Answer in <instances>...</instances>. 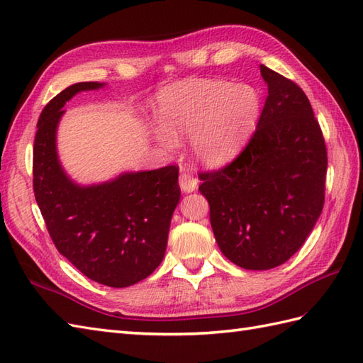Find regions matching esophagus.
I'll return each mask as SVG.
<instances>
[{
    "label": "esophagus",
    "instance_id": "34e87169",
    "mask_svg": "<svg viewBox=\"0 0 363 363\" xmlns=\"http://www.w3.org/2000/svg\"><path fill=\"white\" fill-rule=\"evenodd\" d=\"M179 187H181L182 191L190 193L193 190H196L198 179L193 174H190V173H181V176H179Z\"/></svg>",
    "mask_w": 363,
    "mask_h": 363
}]
</instances>
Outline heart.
Here are the masks:
<instances>
[{
	"mask_svg": "<svg viewBox=\"0 0 363 363\" xmlns=\"http://www.w3.org/2000/svg\"><path fill=\"white\" fill-rule=\"evenodd\" d=\"M156 113L162 126L155 136L162 145L173 147L174 136H193L198 161L220 165L237 153L255 128L259 97L249 85L193 80L162 91Z\"/></svg>",
	"mask_w": 363,
	"mask_h": 363,
	"instance_id": "1",
	"label": "heart"
}]
</instances>
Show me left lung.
<instances>
[{
    "instance_id": "8db88e82",
    "label": "left lung",
    "mask_w": 363,
    "mask_h": 363,
    "mask_svg": "<svg viewBox=\"0 0 363 363\" xmlns=\"http://www.w3.org/2000/svg\"><path fill=\"white\" fill-rule=\"evenodd\" d=\"M267 97L255 133L232 162L201 172L218 246L232 263L266 271L306 241L325 202L323 133L303 89L261 65Z\"/></svg>"
}]
</instances>
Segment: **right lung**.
Returning a JSON list of instances; mask_svg holds the SVG:
<instances>
[{"label":"right lung","instance_id":"1","mask_svg":"<svg viewBox=\"0 0 363 363\" xmlns=\"http://www.w3.org/2000/svg\"><path fill=\"white\" fill-rule=\"evenodd\" d=\"M100 86L97 82L75 83L41 111L33 142V193L57 250L91 280L126 288L153 274L165 255L172 215L181 198L179 168L125 173L91 187L67 178L55 150L62 108L77 92Z\"/></svg>","mask_w":363,"mask_h":363}]
</instances>
